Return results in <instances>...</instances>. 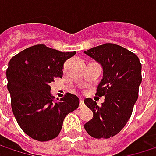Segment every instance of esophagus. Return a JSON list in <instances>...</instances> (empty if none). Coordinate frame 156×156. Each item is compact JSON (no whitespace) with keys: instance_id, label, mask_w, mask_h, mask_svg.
Returning a JSON list of instances; mask_svg holds the SVG:
<instances>
[{"instance_id":"obj_1","label":"esophagus","mask_w":156,"mask_h":156,"mask_svg":"<svg viewBox=\"0 0 156 156\" xmlns=\"http://www.w3.org/2000/svg\"><path fill=\"white\" fill-rule=\"evenodd\" d=\"M83 107H84V101L82 99H80V101H79V108H82Z\"/></svg>"}]
</instances>
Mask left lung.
Here are the masks:
<instances>
[{
    "instance_id": "8db88e82",
    "label": "left lung",
    "mask_w": 156,
    "mask_h": 156,
    "mask_svg": "<svg viewBox=\"0 0 156 156\" xmlns=\"http://www.w3.org/2000/svg\"><path fill=\"white\" fill-rule=\"evenodd\" d=\"M85 53L103 67V78L96 95L105 97V101L98 106L91 98L85 99L93 118L84 127L90 136L107 139L117 135L132 115L142 82V66L135 53L113 43L92 48Z\"/></svg>"
}]
</instances>
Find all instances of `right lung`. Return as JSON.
I'll use <instances>...</instances> for the list:
<instances>
[{
    "instance_id": "right-lung-1",
    "label": "right lung",
    "mask_w": 156,
    "mask_h": 156,
    "mask_svg": "<svg viewBox=\"0 0 156 156\" xmlns=\"http://www.w3.org/2000/svg\"><path fill=\"white\" fill-rule=\"evenodd\" d=\"M75 54L39 44L11 58L6 76L12 108L20 128L32 139L45 142L57 137L65 116L78 108V98L70 93L55 103L49 86L56 78H62L65 61Z\"/></svg>"
}]
</instances>
